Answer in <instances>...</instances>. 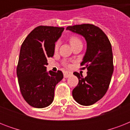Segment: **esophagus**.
Masks as SVG:
<instances>
[{
	"label": "esophagus",
	"instance_id": "esophagus-1",
	"mask_svg": "<svg viewBox=\"0 0 130 130\" xmlns=\"http://www.w3.org/2000/svg\"><path fill=\"white\" fill-rule=\"evenodd\" d=\"M63 75H64V77L67 78V77H70V76L72 75V73L70 72V71H65V72L63 73Z\"/></svg>",
	"mask_w": 130,
	"mask_h": 130
}]
</instances>
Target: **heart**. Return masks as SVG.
Wrapping results in <instances>:
<instances>
[{
  "mask_svg": "<svg viewBox=\"0 0 130 130\" xmlns=\"http://www.w3.org/2000/svg\"><path fill=\"white\" fill-rule=\"evenodd\" d=\"M69 42H70V44L71 45H74L75 44H77V43H82V41L81 40L79 39V38L76 37V36H72L71 37L70 40H69ZM59 42H58L56 45H55V50H58L59 48Z\"/></svg>",
  "mask_w": 130,
  "mask_h": 130,
  "instance_id": "heart-1",
  "label": "heart"
}]
</instances>
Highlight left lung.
Listing matches in <instances>:
<instances>
[{"label":"left lung","instance_id":"8db88e82","mask_svg":"<svg viewBox=\"0 0 130 130\" xmlns=\"http://www.w3.org/2000/svg\"><path fill=\"white\" fill-rule=\"evenodd\" d=\"M66 29L83 36L86 42L81 65L88 70L87 76L73 73L79 82L72 91V96L79 105L90 106L102 99L109 88L113 73L111 44L103 30L92 24L68 26Z\"/></svg>","mask_w":130,"mask_h":130}]
</instances>
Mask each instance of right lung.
I'll return each mask as SVG.
<instances>
[{
	"instance_id": "right-lung-1",
	"label": "right lung",
	"mask_w": 130,
	"mask_h": 130,
	"mask_svg": "<svg viewBox=\"0 0 130 130\" xmlns=\"http://www.w3.org/2000/svg\"><path fill=\"white\" fill-rule=\"evenodd\" d=\"M63 27L38 26L21 45L17 67L19 88L25 101L35 108H44L54 100L55 86L63 78L62 71H46L47 58L53 57L55 42Z\"/></svg>"
}]
</instances>
